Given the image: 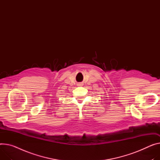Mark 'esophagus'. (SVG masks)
I'll return each instance as SVG.
<instances>
[{
  "instance_id": "esophagus-1",
  "label": "esophagus",
  "mask_w": 160,
  "mask_h": 160,
  "mask_svg": "<svg viewBox=\"0 0 160 160\" xmlns=\"http://www.w3.org/2000/svg\"><path fill=\"white\" fill-rule=\"evenodd\" d=\"M78 86H82V84H81V83H79V84H78Z\"/></svg>"
}]
</instances>
